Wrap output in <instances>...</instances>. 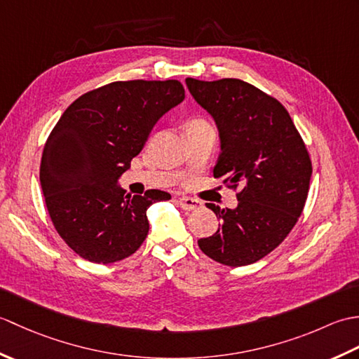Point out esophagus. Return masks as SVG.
I'll list each match as a JSON object with an SVG mask.
<instances>
[{
	"instance_id": "34e87169",
	"label": "esophagus",
	"mask_w": 359,
	"mask_h": 359,
	"mask_svg": "<svg viewBox=\"0 0 359 359\" xmlns=\"http://www.w3.org/2000/svg\"><path fill=\"white\" fill-rule=\"evenodd\" d=\"M177 203L180 205V208H184L185 211H194V210H199L201 208V202L191 199V197H179Z\"/></svg>"
}]
</instances>
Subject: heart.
<instances>
[{"mask_svg":"<svg viewBox=\"0 0 359 359\" xmlns=\"http://www.w3.org/2000/svg\"><path fill=\"white\" fill-rule=\"evenodd\" d=\"M193 123H203V121H201V120H194V121H191V123H189V125H193Z\"/></svg>","mask_w":359,"mask_h":359,"instance_id":"obj_1","label":"heart"}]
</instances>
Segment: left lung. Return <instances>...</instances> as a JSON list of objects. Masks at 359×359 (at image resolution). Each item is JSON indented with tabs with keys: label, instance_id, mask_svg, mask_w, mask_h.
<instances>
[{
	"label": "left lung",
	"instance_id": "8db88e82",
	"mask_svg": "<svg viewBox=\"0 0 359 359\" xmlns=\"http://www.w3.org/2000/svg\"><path fill=\"white\" fill-rule=\"evenodd\" d=\"M185 81L217 126L220 156L212 174L241 188L233 210L207 203L219 230L197 243L219 264H253L276 248L301 216L311 177L307 148L284 106L250 83Z\"/></svg>",
	"mask_w": 359,
	"mask_h": 359
}]
</instances>
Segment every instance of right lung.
<instances>
[{
  "label": "right lung",
  "mask_w": 359,
  "mask_h": 359,
  "mask_svg": "<svg viewBox=\"0 0 359 359\" xmlns=\"http://www.w3.org/2000/svg\"><path fill=\"white\" fill-rule=\"evenodd\" d=\"M184 98L177 80L114 81L79 97L52 129L41 189L53 226L83 259L112 264L140 248L147 210L171 196L160 189L129 196L118 179L160 117Z\"/></svg>",
  "instance_id": "obj_1"
}]
</instances>
